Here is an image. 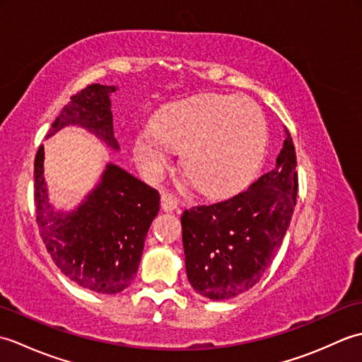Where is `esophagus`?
Returning <instances> with one entry per match:
<instances>
[{
    "label": "esophagus",
    "mask_w": 362,
    "mask_h": 362,
    "mask_svg": "<svg viewBox=\"0 0 362 362\" xmlns=\"http://www.w3.org/2000/svg\"><path fill=\"white\" fill-rule=\"evenodd\" d=\"M161 209H163L165 211H175L177 209H179V202H177V199L169 194V193H163L161 194Z\"/></svg>",
    "instance_id": "esophagus-1"
}]
</instances>
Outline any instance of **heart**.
<instances>
[{
    "label": "heart",
    "instance_id": "obj_1",
    "mask_svg": "<svg viewBox=\"0 0 362 362\" xmlns=\"http://www.w3.org/2000/svg\"><path fill=\"white\" fill-rule=\"evenodd\" d=\"M173 149H180L183 173L202 194L232 196L249 185L264 160V113L245 96L204 95L169 105L135 136L134 156L156 179Z\"/></svg>",
    "mask_w": 362,
    "mask_h": 362
}]
</instances>
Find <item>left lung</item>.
<instances>
[{
	"label": "left lung",
	"mask_w": 362,
	"mask_h": 362,
	"mask_svg": "<svg viewBox=\"0 0 362 362\" xmlns=\"http://www.w3.org/2000/svg\"><path fill=\"white\" fill-rule=\"evenodd\" d=\"M284 134L272 171L227 201L182 214L188 281L206 298L227 300L255 286L280 249L298 188L296 148Z\"/></svg>",
	"instance_id": "left-lung-1"
}]
</instances>
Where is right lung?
<instances>
[{
  "label": "right lung",
  "mask_w": 362,
  "mask_h": 362,
  "mask_svg": "<svg viewBox=\"0 0 362 362\" xmlns=\"http://www.w3.org/2000/svg\"><path fill=\"white\" fill-rule=\"evenodd\" d=\"M113 91L117 87L101 83L81 90L71 96L46 136L66 126H78L119 151L110 110ZM43 160L40 146L34 163V202L38 230L52 261L82 288L101 294L124 291L138 271L146 235L160 210L158 191L122 168L107 163L101 180L78 209L57 211L49 204Z\"/></svg>",
  "instance_id": "obj_1"
}]
</instances>
